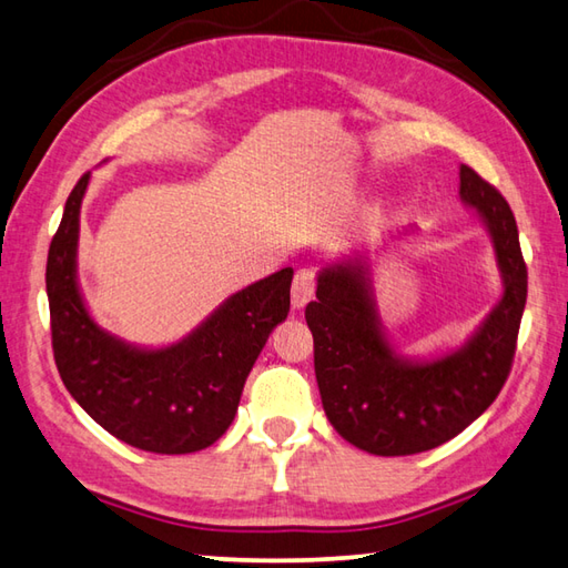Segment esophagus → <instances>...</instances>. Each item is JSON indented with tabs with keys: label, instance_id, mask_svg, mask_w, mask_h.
<instances>
[{
	"label": "esophagus",
	"instance_id": "1",
	"mask_svg": "<svg viewBox=\"0 0 568 568\" xmlns=\"http://www.w3.org/2000/svg\"><path fill=\"white\" fill-rule=\"evenodd\" d=\"M316 274L314 270H298L292 284V308H304L314 298Z\"/></svg>",
	"mask_w": 568,
	"mask_h": 568
}]
</instances>
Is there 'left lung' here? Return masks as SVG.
Returning <instances> with one entry per match:
<instances>
[{"instance_id":"8db88e82","label":"left lung","mask_w":568,"mask_h":568,"mask_svg":"<svg viewBox=\"0 0 568 568\" xmlns=\"http://www.w3.org/2000/svg\"><path fill=\"white\" fill-rule=\"evenodd\" d=\"M459 202L475 210L495 247L501 296L465 344L430 358L405 356L385 328L368 252L321 266L306 306L324 413L358 450L383 457L433 450L483 415L505 385L527 304V266L507 200L459 165ZM405 234H417L413 227Z\"/></svg>"}]
</instances>
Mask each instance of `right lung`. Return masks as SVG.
Returning <instances> with one entry per match:
<instances>
[{"mask_svg": "<svg viewBox=\"0 0 568 568\" xmlns=\"http://www.w3.org/2000/svg\"><path fill=\"white\" fill-rule=\"evenodd\" d=\"M85 173L71 190L47 260L51 344L59 376L103 430L138 450H205L232 425L244 381L288 314L292 266L240 288L175 344L138 346L105 331L79 284Z\"/></svg>", "mask_w": 568, "mask_h": 568, "instance_id": "add662e5", "label": "right lung"}]
</instances>
